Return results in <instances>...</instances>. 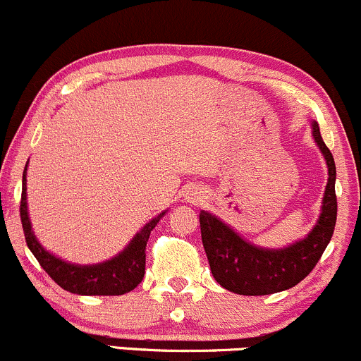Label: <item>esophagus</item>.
<instances>
[{
	"label": "esophagus",
	"mask_w": 361,
	"mask_h": 361,
	"mask_svg": "<svg viewBox=\"0 0 361 361\" xmlns=\"http://www.w3.org/2000/svg\"><path fill=\"white\" fill-rule=\"evenodd\" d=\"M204 199V194H202L201 189H196L192 194H190V201L192 202H201Z\"/></svg>",
	"instance_id": "34e87169"
}]
</instances>
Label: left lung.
<instances>
[{
	"instance_id": "left-lung-1",
	"label": "left lung",
	"mask_w": 361,
	"mask_h": 361,
	"mask_svg": "<svg viewBox=\"0 0 361 361\" xmlns=\"http://www.w3.org/2000/svg\"><path fill=\"white\" fill-rule=\"evenodd\" d=\"M311 128L312 138L328 165V184L319 218L302 240L283 248L258 247L213 213L201 211L199 214L202 247L211 272L226 290L240 295H269L290 289L307 277L331 241L338 211L334 192L336 165L316 121L311 123Z\"/></svg>"
}]
</instances>
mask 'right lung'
I'll list each match as a JSON object with an SVG mask.
<instances>
[{
    "instance_id": "right-lung-1",
    "label": "right lung",
    "mask_w": 361,
    "mask_h": 361,
    "mask_svg": "<svg viewBox=\"0 0 361 361\" xmlns=\"http://www.w3.org/2000/svg\"><path fill=\"white\" fill-rule=\"evenodd\" d=\"M27 167L28 164L25 165L23 180H21V224H23L25 240H27L30 252L37 258L42 269L50 275V279L57 282L63 290L79 295H121L133 290L145 275V248L148 236L167 211L152 218L131 238L130 243L109 260L92 265L71 264L42 247L33 233L27 204Z\"/></svg>"
}]
</instances>
